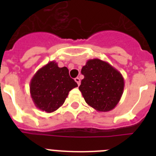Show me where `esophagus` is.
Masks as SVG:
<instances>
[{"label":"esophagus","instance_id":"obj_1","mask_svg":"<svg viewBox=\"0 0 156 156\" xmlns=\"http://www.w3.org/2000/svg\"><path fill=\"white\" fill-rule=\"evenodd\" d=\"M75 81L77 83L78 86H80V79L79 77H76V78H75Z\"/></svg>","mask_w":156,"mask_h":156}]
</instances>
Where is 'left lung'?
Listing matches in <instances>:
<instances>
[{"label":"left lung","mask_w":156,"mask_h":156,"mask_svg":"<svg viewBox=\"0 0 156 156\" xmlns=\"http://www.w3.org/2000/svg\"><path fill=\"white\" fill-rule=\"evenodd\" d=\"M79 90L87 104L98 112H108L119 103L124 89L120 72L98 58L90 59L83 66Z\"/></svg>","instance_id":"left-lung-1"}]
</instances>
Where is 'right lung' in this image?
I'll return each instance as SVG.
<instances>
[{
  "instance_id": "obj_1",
  "label": "right lung",
  "mask_w": 156,
  "mask_h": 156,
  "mask_svg": "<svg viewBox=\"0 0 156 156\" xmlns=\"http://www.w3.org/2000/svg\"><path fill=\"white\" fill-rule=\"evenodd\" d=\"M78 87L66 67L59 68L50 62L34 74L30 84L31 98L37 108L48 113L56 111L65 102L69 92Z\"/></svg>"
}]
</instances>
